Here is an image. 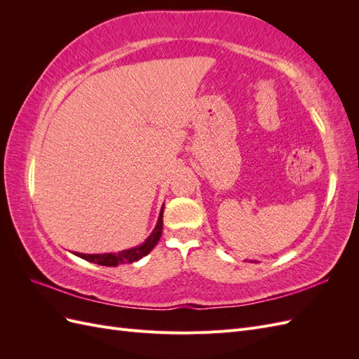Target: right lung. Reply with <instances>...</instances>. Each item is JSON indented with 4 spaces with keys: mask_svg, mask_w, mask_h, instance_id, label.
<instances>
[{
    "mask_svg": "<svg viewBox=\"0 0 359 359\" xmlns=\"http://www.w3.org/2000/svg\"><path fill=\"white\" fill-rule=\"evenodd\" d=\"M163 232V208L160 211L158 215V222L154 227L153 233H151L144 244H140L135 248H128V250H123V252L118 253H103V255H86V253H76V256H79L88 262L97 264V265H103V266H118L121 264H132L136 262V260L142 259L144 256H147L151 250L156 247V244L158 243L160 236Z\"/></svg>",
    "mask_w": 359,
    "mask_h": 359,
    "instance_id": "1",
    "label": "right lung"
}]
</instances>
